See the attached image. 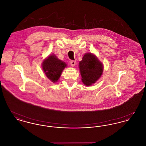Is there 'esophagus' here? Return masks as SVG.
I'll list each match as a JSON object with an SVG mask.
<instances>
[{
	"mask_svg": "<svg viewBox=\"0 0 146 146\" xmlns=\"http://www.w3.org/2000/svg\"><path fill=\"white\" fill-rule=\"evenodd\" d=\"M76 61L72 60V61H70V65H71V66H72V67H74V66L76 65Z\"/></svg>",
	"mask_w": 146,
	"mask_h": 146,
	"instance_id": "esophagus-1",
	"label": "esophagus"
}]
</instances>
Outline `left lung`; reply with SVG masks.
<instances>
[{"label": "left lung", "mask_w": 146, "mask_h": 146, "mask_svg": "<svg viewBox=\"0 0 146 146\" xmlns=\"http://www.w3.org/2000/svg\"><path fill=\"white\" fill-rule=\"evenodd\" d=\"M79 67L82 80L87 86H90L97 81L104 71L102 63L91 53L85 54L82 60L79 62Z\"/></svg>", "instance_id": "left-lung-1"}]
</instances>
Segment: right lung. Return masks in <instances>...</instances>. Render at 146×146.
Here are the masks:
<instances>
[{"label":"right lung","instance_id":"right-lung-1","mask_svg":"<svg viewBox=\"0 0 146 146\" xmlns=\"http://www.w3.org/2000/svg\"><path fill=\"white\" fill-rule=\"evenodd\" d=\"M67 67L66 63L52 54L45 58L42 63V68L46 76L55 83L59 79L63 70Z\"/></svg>","mask_w":146,"mask_h":146}]
</instances>
